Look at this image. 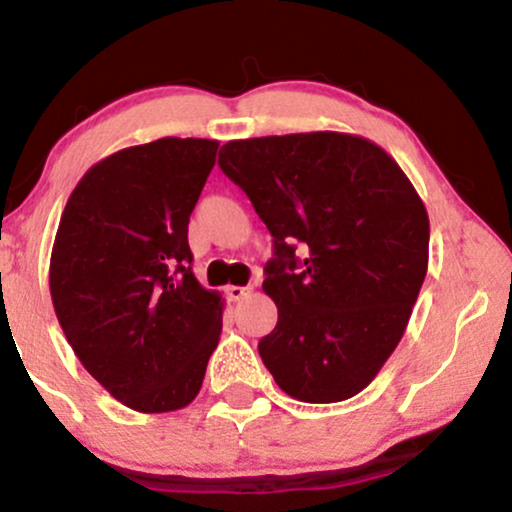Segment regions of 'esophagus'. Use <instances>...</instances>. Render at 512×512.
Returning a JSON list of instances; mask_svg holds the SVG:
<instances>
[{
    "mask_svg": "<svg viewBox=\"0 0 512 512\" xmlns=\"http://www.w3.org/2000/svg\"><path fill=\"white\" fill-rule=\"evenodd\" d=\"M250 293V286H228L226 289V296H228V301H243L245 296H248Z\"/></svg>",
    "mask_w": 512,
    "mask_h": 512,
    "instance_id": "obj_1",
    "label": "esophagus"
}]
</instances>
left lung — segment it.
Instances as JSON below:
<instances>
[{"label": "left lung", "instance_id": "8db88e82", "mask_svg": "<svg viewBox=\"0 0 512 512\" xmlns=\"http://www.w3.org/2000/svg\"><path fill=\"white\" fill-rule=\"evenodd\" d=\"M219 166L272 233L262 289L279 320L257 349L276 385L342 402L402 339L428 269V214L395 158L342 132L240 139Z\"/></svg>", "mask_w": 512, "mask_h": 512}]
</instances>
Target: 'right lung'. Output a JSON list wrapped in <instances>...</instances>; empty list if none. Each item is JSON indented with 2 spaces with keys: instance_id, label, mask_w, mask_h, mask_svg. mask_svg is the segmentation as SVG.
Returning <instances> with one entry per match:
<instances>
[{
  "instance_id": "1",
  "label": "right lung",
  "mask_w": 512,
  "mask_h": 512,
  "mask_svg": "<svg viewBox=\"0 0 512 512\" xmlns=\"http://www.w3.org/2000/svg\"><path fill=\"white\" fill-rule=\"evenodd\" d=\"M214 139L166 137L96 163L62 211L50 293L84 368L142 414L197 397L223 303L192 274L187 223L216 163Z\"/></svg>"
}]
</instances>
